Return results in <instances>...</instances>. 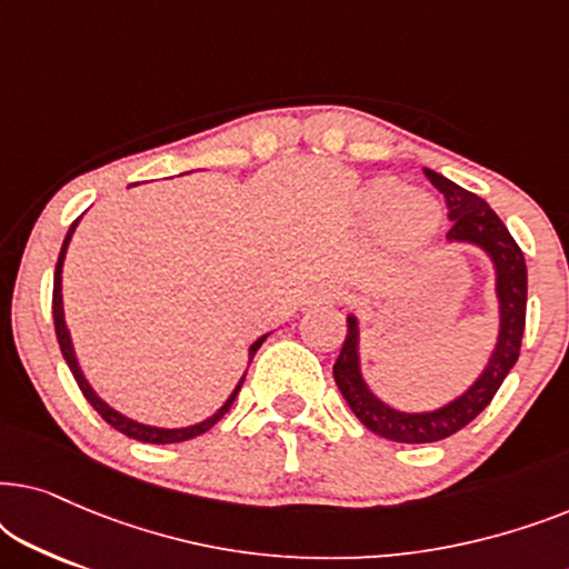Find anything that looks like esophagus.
Listing matches in <instances>:
<instances>
[{
  "label": "esophagus",
  "mask_w": 569,
  "mask_h": 569,
  "mask_svg": "<svg viewBox=\"0 0 569 569\" xmlns=\"http://www.w3.org/2000/svg\"><path fill=\"white\" fill-rule=\"evenodd\" d=\"M341 298V290L333 284H321L313 292V302H337Z\"/></svg>",
  "instance_id": "1"
}]
</instances>
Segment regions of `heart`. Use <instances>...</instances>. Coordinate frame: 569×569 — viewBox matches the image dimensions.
Instances as JSON below:
<instances>
[{
	"mask_svg": "<svg viewBox=\"0 0 569 569\" xmlns=\"http://www.w3.org/2000/svg\"><path fill=\"white\" fill-rule=\"evenodd\" d=\"M368 204L372 212H392L391 228L399 240H422L432 232L438 222V209L430 199H407L399 183L380 181L370 189Z\"/></svg>",
	"mask_w": 569,
	"mask_h": 569,
	"instance_id": "1",
	"label": "heart"
}]
</instances>
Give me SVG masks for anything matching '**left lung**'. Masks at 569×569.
Instances as JSON below:
<instances>
[{"instance_id":"left-lung-1","label":"left lung","mask_w":569,"mask_h":569,"mask_svg":"<svg viewBox=\"0 0 569 569\" xmlns=\"http://www.w3.org/2000/svg\"><path fill=\"white\" fill-rule=\"evenodd\" d=\"M425 178L446 197L448 217L453 220L448 230V240H466V243L481 246L492 256L497 269V298H500V339H497L495 355L487 370L463 396L450 401L448 407L427 415H403L386 407L368 391L360 376V355H357V321L347 318V339L333 362V380H337L341 396H345L355 417L368 427L370 432L393 442H438L446 440L458 430H463L471 419H477L489 407L495 393L500 391L502 380L508 378L512 365L518 362L520 341L526 331V295H528V271L526 259L516 238L510 236L505 222L497 217L485 199L477 193L461 189L448 181L446 176L425 168Z\"/></svg>"}]
</instances>
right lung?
Returning a JSON list of instances; mask_svg holds the SVG:
<instances>
[{"instance_id": "1", "label": "right lung", "mask_w": 569, "mask_h": 569, "mask_svg": "<svg viewBox=\"0 0 569 569\" xmlns=\"http://www.w3.org/2000/svg\"><path fill=\"white\" fill-rule=\"evenodd\" d=\"M77 222H80V217H77V220L72 222V228H69V232H67L64 246H61V253H59V261H57V271H53L51 310H53V329H57V341H59V347H61V355H64V360H67V365H69V370H72V376H74V380H77V386H80L82 396L90 401V407L96 409L98 415L103 417L106 422L113 427V430H119V432L127 435V438H134V440H139V442H158V446H166V442H183V440L197 438V435H201V432L212 430V427H214L217 422H220V419H222L224 415H228V409L232 407V401H236V396H238V391H240V386H243L246 376L240 378L238 388H236V391H232L230 399L224 401V407H222L220 411H217L214 417H209V419H204V422H199V425H193V427H181V430H160V427H147V425L134 422V419H127L123 415H119V411H116V409L108 407L106 401H100L98 396H96V391H92V388H90L88 380H84L80 365H77V360H74L72 339H69V331H67V323H64V310H61V267H64L67 246H69V240H72V232H74V228H77ZM263 339H267V337L256 339L253 345H251V360H253V355L259 352V347L263 345Z\"/></svg>"}]
</instances>
